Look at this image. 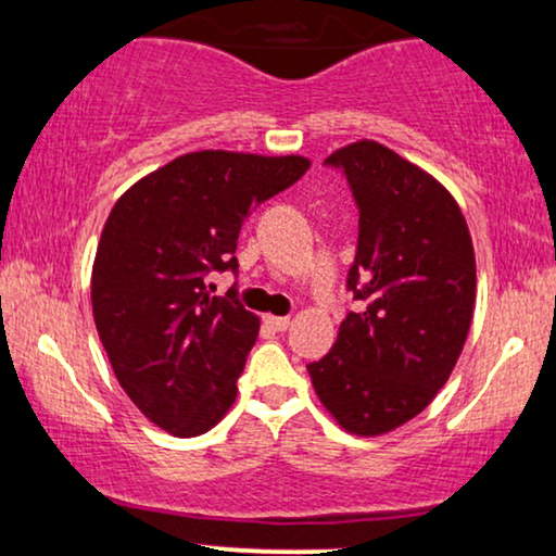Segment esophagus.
I'll use <instances>...</instances> for the list:
<instances>
[{
	"label": "esophagus",
	"mask_w": 556,
	"mask_h": 556,
	"mask_svg": "<svg viewBox=\"0 0 556 556\" xmlns=\"http://www.w3.org/2000/svg\"><path fill=\"white\" fill-rule=\"evenodd\" d=\"M263 321L268 324L273 331H288V326H291V318L288 316H265Z\"/></svg>",
	"instance_id": "obj_1"
}]
</instances>
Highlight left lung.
<instances>
[{
	"label": "left lung",
	"instance_id": "left-lung-1",
	"mask_svg": "<svg viewBox=\"0 0 556 556\" xmlns=\"http://www.w3.org/2000/svg\"><path fill=\"white\" fill-rule=\"evenodd\" d=\"M346 177L359 210L349 311L324 359L308 364L324 407L356 435L413 420L447 382L476 303V257L451 192L377 141L324 162Z\"/></svg>",
	"mask_w": 556,
	"mask_h": 556
}]
</instances>
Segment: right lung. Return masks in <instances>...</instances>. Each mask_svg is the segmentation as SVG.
I'll list each match as a JSON object with an SVG mask.
<instances>
[{"instance_id": "1", "label": "right lung", "mask_w": 556, "mask_h": 556, "mask_svg": "<svg viewBox=\"0 0 556 556\" xmlns=\"http://www.w3.org/2000/svg\"><path fill=\"white\" fill-rule=\"evenodd\" d=\"M308 166L194 151L136 181L105 219L90 280L98 337L124 392L172 435H202L235 402L261 324L235 286L212 295L207 276L238 273L245 217Z\"/></svg>"}]
</instances>
